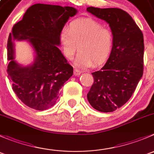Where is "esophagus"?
Instances as JSON below:
<instances>
[{
	"mask_svg": "<svg viewBox=\"0 0 154 154\" xmlns=\"http://www.w3.org/2000/svg\"><path fill=\"white\" fill-rule=\"evenodd\" d=\"M82 74V72L80 71H79L78 69H74V74L75 76H79V75H80V74Z\"/></svg>",
	"mask_w": 154,
	"mask_h": 154,
	"instance_id": "1",
	"label": "esophagus"
}]
</instances>
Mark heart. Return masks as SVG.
I'll use <instances>...</instances> for the list:
<instances>
[{
  "label": "heart",
  "instance_id": "b5f03b06",
  "mask_svg": "<svg viewBox=\"0 0 154 154\" xmlns=\"http://www.w3.org/2000/svg\"><path fill=\"white\" fill-rule=\"evenodd\" d=\"M65 57L71 60L77 51L75 65L80 68L103 63L108 57L113 44L112 32L100 23L90 18L78 19L70 23L68 29H62L60 35Z\"/></svg>",
  "mask_w": 154,
  "mask_h": 154
}]
</instances>
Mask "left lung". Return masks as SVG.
Segmentation results:
<instances>
[{
  "label": "left lung",
  "mask_w": 154,
  "mask_h": 154,
  "mask_svg": "<svg viewBox=\"0 0 154 154\" xmlns=\"http://www.w3.org/2000/svg\"><path fill=\"white\" fill-rule=\"evenodd\" d=\"M86 10L108 23L113 34L109 57L101 69L91 73L94 83L87 94L93 108L111 112L128 101L143 75V34L123 10L90 7Z\"/></svg>",
  "instance_id": "obj_1"
}]
</instances>
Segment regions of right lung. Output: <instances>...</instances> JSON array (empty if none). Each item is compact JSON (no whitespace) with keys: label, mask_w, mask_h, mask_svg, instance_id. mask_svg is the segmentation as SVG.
<instances>
[{"label":"right lung","mask_w":154,"mask_h":154,"mask_svg":"<svg viewBox=\"0 0 154 154\" xmlns=\"http://www.w3.org/2000/svg\"><path fill=\"white\" fill-rule=\"evenodd\" d=\"M77 13L71 7L36 4L12 27L7 42V73L12 90L27 106L36 110L51 108L58 99L60 88L73 75L72 66L58 46L62 29ZM15 40H25L32 46V64L23 66L14 60Z\"/></svg>","instance_id":"right-lung-1"}]
</instances>
